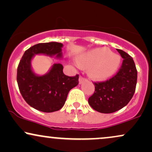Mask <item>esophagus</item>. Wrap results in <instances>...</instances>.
Instances as JSON below:
<instances>
[{"label":"esophagus","instance_id":"esophagus-1","mask_svg":"<svg viewBox=\"0 0 152 152\" xmlns=\"http://www.w3.org/2000/svg\"><path fill=\"white\" fill-rule=\"evenodd\" d=\"M86 81H87L86 78L82 77V76H80L79 79H78V81H79V84H82L83 83V82H85Z\"/></svg>","mask_w":152,"mask_h":152}]
</instances>
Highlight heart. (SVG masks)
Listing matches in <instances>:
<instances>
[{"label":"heart","instance_id":"1","mask_svg":"<svg viewBox=\"0 0 152 152\" xmlns=\"http://www.w3.org/2000/svg\"><path fill=\"white\" fill-rule=\"evenodd\" d=\"M120 57L105 47L96 48L80 54L76 63L82 69H89L92 78L107 79L113 76L120 64Z\"/></svg>","mask_w":152,"mask_h":152}]
</instances>
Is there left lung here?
Segmentation results:
<instances>
[{"label":"left lung","mask_w":152,"mask_h":152,"mask_svg":"<svg viewBox=\"0 0 152 152\" xmlns=\"http://www.w3.org/2000/svg\"><path fill=\"white\" fill-rule=\"evenodd\" d=\"M123 58L117 74L108 81L95 83L94 94L88 104L101 113H112L122 109L130 101L136 88L137 71L133 58L121 49H117Z\"/></svg>","instance_id":"left-lung-1"}]
</instances>
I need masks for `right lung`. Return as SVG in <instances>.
Segmentation results:
<instances>
[{
    "label": "right lung",
    "instance_id": "obj_1",
    "mask_svg": "<svg viewBox=\"0 0 152 152\" xmlns=\"http://www.w3.org/2000/svg\"><path fill=\"white\" fill-rule=\"evenodd\" d=\"M62 47L63 44L56 42L37 44L25 51L18 65L17 81L22 96L28 105L42 112L59 110L69 91L78 84V75L66 76L61 64L54 63L43 75L36 74L32 69V60L35 55L63 58Z\"/></svg>",
    "mask_w": 152,
    "mask_h": 152
}]
</instances>
